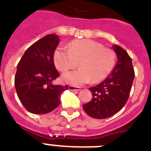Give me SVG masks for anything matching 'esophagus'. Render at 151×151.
<instances>
[{
	"mask_svg": "<svg viewBox=\"0 0 151 151\" xmlns=\"http://www.w3.org/2000/svg\"><path fill=\"white\" fill-rule=\"evenodd\" d=\"M81 87H75V86H69V87H68V89L70 90V91H80L81 90Z\"/></svg>",
	"mask_w": 151,
	"mask_h": 151,
	"instance_id": "esophagus-1",
	"label": "esophagus"
}]
</instances>
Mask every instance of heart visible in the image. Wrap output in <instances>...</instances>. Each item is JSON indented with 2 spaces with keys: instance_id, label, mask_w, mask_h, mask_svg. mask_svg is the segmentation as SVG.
Returning a JSON list of instances; mask_svg holds the SVG:
<instances>
[{
  "instance_id": "obj_1",
  "label": "heart",
  "mask_w": 151,
  "mask_h": 151,
  "mask_svg": "<svg viewBox=\"0 0 151 151\" xmlns=\"http://www.w3.org/2000/svg\"><path fill=\"white\" fill-rule=\"evenodd\" d=\"M115 54L111 49L92 40H73L68 48L60 46L54 54L55 66L60 71L66 72L78 67L81 69L63 76L66 83L79 86L104 80L111 73L115 64Z\"/></svg>"
}]
</instances>
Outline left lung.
<instances>
[{
    "label": "left lung",
    "mask_w": 151,
    "mask_h": 151,
    "mask_svg": "<svg viewBox=\"0 0 151 151\" xmlns=\"http://www.w3.org/2000/svg\"><path fill=\"white\" fill-rule=\"evenodd\" d=\"M112 48L116 52L117 63L103 82L89 88L93 97L83 105L84 111L93 118H108L121 111L132 87L135 73L131 58L120 46L114 45Z\"/></svg>",
    "instance_id": "left-lung-1"
}]
</instances>
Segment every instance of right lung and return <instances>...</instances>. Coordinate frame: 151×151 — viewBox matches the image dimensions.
I'll list each match as a JSON object with an SVG mask.
<instances>
[{
    "label": "right lung",
    "mask_w": 151,
    "mask_h": 151,
    "mask_svg": "<svg viewBox=\"0 0 151 151\" xmlns=\"http://www.w3.org/2000/svg\"><path fill=\"white\" fill-rule=\"evenodd\" d=\"M58 35H46L27 48L19 61L14 85L19 100L27 111L35 114L51 112L60 105L62 92L68 86L54 85L60 74L55 68L54 54Z\"/></svg>",
    "instance_id": "right-lung-1"
}]
</instances>
